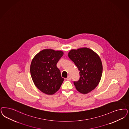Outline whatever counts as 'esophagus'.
Listing matches in <instances>:
<instances>
[{
    "label": "esophagus",
    "instance_id": "1",
    "mask_svg": "<svg viewBox=\"0 0 129 129\" xmlns=\"http://www.w3.org/2000/svg\"><path fill=\"white\" fill-rule=\"evenodd\" d=\"M67 80H71V77L70 76H69L67 78Z\"/></svg>",
    "mask_w": 129,
    "mask_h": 129
}]
</instances>
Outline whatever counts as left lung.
I'll list each match as a JSON object with an SVG mask.
<instances>
[{
	"instance_id": "left-lung-1",
	"label": "left lung",
	"mask_w": 129,
	"mask_h": 129,
	"mask_svg": "<svg viewBox=\"0 0 129 129\" xmlns=\"http://www.w3.org/2000/svg\"><path fill=\"white\" fill-rule=\"evenodd\" d=\"M68 55L80 71L79 80L74 82L76 89L81 93H88L98 86L101 79V58L93 50L86 47L71 49Z\"/></svg>"
}]
</instances>
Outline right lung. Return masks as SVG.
<instances>
[{
	"mask_svg": "<svg viewBox=\"0 0 129 129\" xmlns=\"http://www.w3.org/2000/svg\"><path fill=\"white\" fill-rule=\"evenodd\" d=\"M63 54L62 50L44 49L33 58L30 67L31 78L36 87L42 92L52 95L60 88L64 79L57 63Z\"/></svg>",
	"mask_w": 129,
	"mask_h": 129,
	"instance_id": "obj_1",
	"label": "right lung"
}]
</instances>
